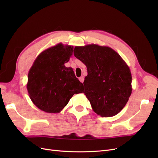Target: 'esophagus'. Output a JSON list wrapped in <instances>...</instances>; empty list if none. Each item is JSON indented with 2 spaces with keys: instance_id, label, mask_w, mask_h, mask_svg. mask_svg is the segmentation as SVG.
Segmentation results:
<instances>
[{
  "instance_id": "1",
  "label": "esophagus",
  "mask_w": 158,
  "mask_h": 158,
  "mask_svg": "<svg viewBox=\"0 0 158 158\" xmlns=\"http://www.w3.org/2000/svg\"><path fill=\"white\" fill-rule=\"evenodd\" d=\"M79 80L80 81V82L83 83V82H84V76H81V77H80V78H79Z\"/></svg>"
}]
</instances>
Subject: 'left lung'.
Returning a JSON list of instances; mask_svg holds the SVG:
<instances>
[{
    "label": "left lung",
    "mask_w": 158,
    "mask_h": 158,
    "mask_svg": "<svg viewBox=\"0 0 158 158\" xmlns=\"http://www.w3.org/2000/svg\"><path fill=\"white\" fill-rule=\"evenodd\" d=\"M74 56L86 66L84 94L94 111L103 117L116 115L132 93L130 69L121 56L107 46H76Z\"/></svg>",
    "instance_id": "left-lung-1"
}]
</instances>
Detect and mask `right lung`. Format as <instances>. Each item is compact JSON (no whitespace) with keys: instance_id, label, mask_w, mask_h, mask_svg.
Instances as JSON below:
<instances>
[{"instance_id":"obj_1","label":"right lung","mask_w":158,"mask_h":158,"mask_svg":"<svg viewBox=\"0 0 158 158\" xmlns=\"http://www.w3.org/2000/svg\"><path fill=\"white\" fill-rule=\"evenodd\" d=\"M73 46L59 44L45 50L35 60L27 76V89L35 106L46 113L60 112L84 85L73 69L64 64L73 55Z\"/></svg>"}]
</instances>
